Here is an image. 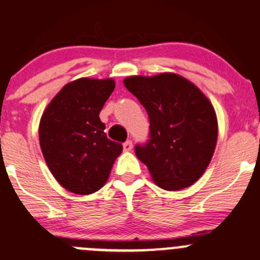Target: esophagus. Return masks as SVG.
I'll use <instances>...</instances> for the list:
<instances>
[{
	"instance_id": "34e87169",
	"label": "esophagus",
	"mask_w": 260,
	"mask_h": 260,
	"mask_svg": "<svg viewBox=\"0 0 260 260\" xmlns=\"http://www.w3.org/2000/svg\"><path fill=\"white\" fill-rule=\"evenodd\" d=\"M132 147H133V144H132V141H129V140L123 144V150H124V151H131V150H132Z\"/></svg>"
}]
</instances>
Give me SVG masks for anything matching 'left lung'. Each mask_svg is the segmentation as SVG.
Returning <instances> with one entry per match:
<instances>
[{
	"instance_id": "left-lung-1",
	"label": "left lung",
	"mask_w": 260,
	"mask_h": 260,
	"mask_svg": "<svg viewBox=\"0 0 260 260\" xmlns=\"http://www.w3.org/2000/svg\"><path fill=\"white\" fill-rule=\"evenodd\" d=\"M123 83L150 120V140L135 147L137 157L163 190L190 187L208 168L217 145L218 120L209 99L174 73L132 75Z\"/></svg>"
}]
</instances>
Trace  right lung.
<instances>
[{"label": "right lung", "mask_w": 260, "mask_h": 260, "mask_svg": "<svg viewBox=\"0 0 260 260\" xmlns=\"http://www.w3.org/2000/svg\"><path fill=\"white\" fill-rule=\"evenodd\" d=\"M115 88L111 78H79L65 84L41 116L43 157L57 182L77 195H89L108 181L123 146L106 137L101 109Z\"/></svg>", "instance_id": "add662e5"}]
</instances>
